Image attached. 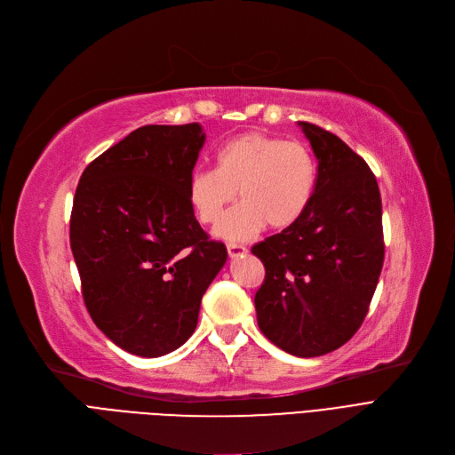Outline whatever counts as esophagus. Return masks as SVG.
Returning <instances> with one entry per match:
<instances>
[{
    "label": "esophagus",
    "mask_w": 455,
    "mask_h": 455,
    "mask_svg": "<svg viewBox=\"0 0 455 455\" xmlns=\"http://www.w3.org/2000/svg\"><path fill=\"white\" fill-rule=\"evenodd\" d=\"M227 251H228V256H230V258H237V256L247 254V247H245V245H237V243L227 245Z\"/></svg>",
    "instance_id": "esophagus-1"
}]
</instances>
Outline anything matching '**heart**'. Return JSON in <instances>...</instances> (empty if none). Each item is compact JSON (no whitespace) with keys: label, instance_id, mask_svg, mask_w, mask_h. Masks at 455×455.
<instances>
[{"label":"heart","instance_id":"b5f03b06","mask_svg":"<svg viewBox=\"0 0 455 455\" xmlns=\"http://www.w3.org/2000/svg\"><path fill=\"white\" fill-rule=\"evenodd\" d=\"M317 186V162L300 141L261 132L230 138L215 153V170H197L188 179V201L197 220L215 225L240 195L244 203L215 227L227 242H247L269 225H295Z\"/></svg>","mask_w":455,"mask_h":455}]
</instances>
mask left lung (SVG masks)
Segmentation results:
<instances>
[{
  "mask_svg": "<svg viewBox=\"0 0 455 455\" xmlns=\"http://www.w3.org/2000/svg\"><path fill=\"white\" fill-rule=\"evenodd\" d=\"M299 125L319 162L315 194L295 225L251 249L266 267L254 306L271 343L315 357L362 326L386 247L381 197L367 162L336 134Z\"/></svg>",
  "mask_w": 455,
  "mask_h": 455,
  "instance_id": "obj_1",
  "label": "left lung"
}]
</instances>
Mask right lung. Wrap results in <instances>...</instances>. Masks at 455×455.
Here are the masks:
<instances>
[{"instance_id":"1","label":"right lung","mask_w":455,"mask_h":455,"mask_svg":"<svg viewBox=\"0 0 455 455\" xmlns=\"http://www.w3.org/2000/svg\"><path fill=\"white\" fill-rule=\"evenodd\" d=\"M204 140L199 124L140 127L90 162L76 189L69 245L86 309L114 345L141 357L188 341L227 261L186 194Z\"/></svg>"}]
</instances>
